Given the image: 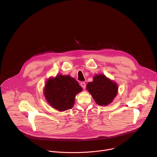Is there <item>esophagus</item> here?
Here are the masks:
<instances>
[{"instance_id":"esophagus-1","label":"esophagus","mask_w":157,"mask_h":157,"mask_svg":"<svg viewBox=\"0 0 157 157\" xmlns=\"http://www.w3.org/2000/svg\"><path fill=\"white\" fill-rule=\"evenodd\" d=\"M80 85H81V86L82 87V89H85L86 88V83L84 82H81V83H80Z\"/></svg>"}]
</instances>
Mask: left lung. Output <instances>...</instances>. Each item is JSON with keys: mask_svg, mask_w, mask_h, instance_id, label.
Returning <instances> with one entry per match:
<instances>
[{"mask_svg": "<svg viewBox=\"0 0 157 157\" xmlns=\"http://www.w3.org/2000/svg\"><path fill=\"white\" fill-rule=\"evenodd\" d=\"M86 86L93 99L100 105L111 103L117 94V84L103 75H96L93 81L88 82Z\"/></svg>", "mask_w": 157, "mask_h": 157, "instance_id": "1", "label": "left lung"}]
</instances>
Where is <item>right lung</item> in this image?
Masks as SVG:
<instances>
[{"label":"right lung","mask_w":157,"mask_h":157,"mask_svg":"<svg viewBox=\"0 0 157 157\" xmlns=\"http://www.w3.org/2000/svg\"><path fill=\"white\" fill-rule=\"evenodd\" d=\"M81 91L82 87L75 79L70 76L58 75L47 81L44 94L53 108L64 111L73 107L75 96Z\"/></svg>","instance_id":"obj_1"}]
</instances>
